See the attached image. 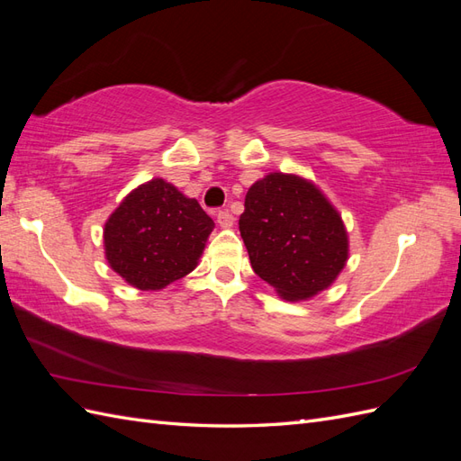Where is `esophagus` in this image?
I'll return each instance as SVG.
<instances>
[{"label": "esophagus", "instance_id": "esophagus-1", "mask_svg": "<svg viewBox=\"0 0 461 461\" xmlns=\"http://www.w3.org/2000/svg\"><path fill=\"white\" fill-rule=\"evenodd\" d=\"M217 225L221 229H230L234 225V217L229 212H219L217 213Z\"/></svg>", "mask_w": 461, "mask_h": 461}]
</instances>
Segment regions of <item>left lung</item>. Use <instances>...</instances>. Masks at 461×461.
<instances>
[{
  "label": "left lung",
  "instance_id": "1",
  "mask_svg": "<svg viewBox=\"0 0 461 461\" xmlns=\"http://www.w3.org/2000/svg\"><path fill=\"white\" fill-rule=\"evenodd\" d=\"M239 225L256 275L286 302L327 290L350 256L339 209L300 175L276 171L256 180Z\"/></svg>",
  "mask_w": 461,
  "mask_h": 461
}]
</instances>
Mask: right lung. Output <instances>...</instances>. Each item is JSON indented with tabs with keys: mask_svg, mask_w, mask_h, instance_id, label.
<instances>
[{
	"mask_svg": "<svg viewBox=\"0 0 461 461\" xmlns=\"http://www.w3.org/2000/svg\"><path fill=\"white\" fill-rule=\"evenodd\" d=\"M213 227L198 200L165 178H151L107 217L105 259L124 283L158 292L196 269Z\"/></svg>",
	"mask_w": 461,
	"mask_h": 461,
	"instance_id": "obj_1",
	"label": "right lung"
}]
</instances>
